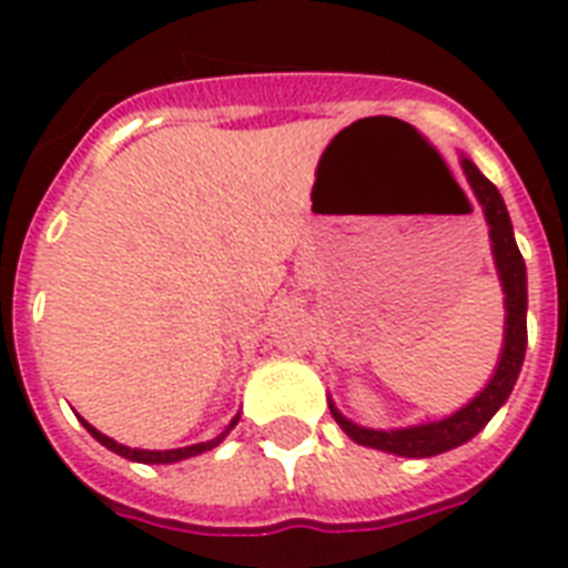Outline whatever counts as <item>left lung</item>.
<instances>
[{
  "mask_svg": "<svg viewBox=\"0 0 568 568\" xmlns=\"http://www.w3.org/2000/svg\"><path fill=\"white\" fill-rule=\"evenodd\" d=\"M463 171H466L468 185L475 189L477 203L484 205V217L489 223V241H493V258L504 288L507 318H504L501 356H498V365H495V374L489 377V383L466 406H459L457 413L448 415V418H439V422L413 424V427H397V430H372V427H363V424L345 418L336 409V404L329 400V413L338 422V427L365 448L422 459L445 454V450L457 448V445H466L501 409L504 400L510 397L513 386H516V379H519L521 363H525V347H528V271H525V258L519 253L510 214H507V205H504L498 189L477 171L475 162L466 159V155H463Z\"/></svg>",
  "mask_w": 568,
  "mask_h": 568,
  "instance_id": "8db88e82",
  "label": "left lung"
}]
</instances>
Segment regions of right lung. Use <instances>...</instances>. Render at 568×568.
<instances>
[{"mask_svg": "<svg viewBox=\"0 0 568 568\" xmlns=\"http://www.w3.org/2000/svg\"><path fill=\"white\" fill-rule=\"evenodd\" d=\"M84 430L91 433L93 439L100 442V445H105L109 450H114V454H120V457L132 459V463H150V466H164V463H180V459H189V457H196V454H203V450H212L217 448L223 439H226V433L239 424V415L232 418L230 427L221 433V436H214V439L209 442H200V445H189V448H173V450H144V448H126V445H120V442H114L111 436H105V433H100L93 424H88L82 418Z\"/></svg>", "mask_w": 568, "mask_h": 568, "instance_id": "1", "label": "right lung"}]
</instances>
